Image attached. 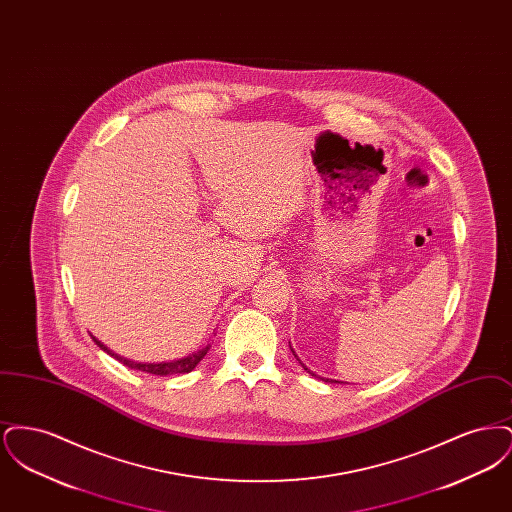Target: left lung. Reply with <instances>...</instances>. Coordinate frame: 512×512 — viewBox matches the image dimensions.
<instances>
[{
  "instance_id": "1",
  "label": "left lung",
  "mask_w": 512,
  "mask_h": 512,
  "mask_svg": "<svg viewBox=\"0 0 512 512\" xmlns=\"http://www.w3.org/2000/svg\"><path fill=\"white\" fill-rule=\"evenodd\" d=\"M290 347H292V345H290ZM293 355H295V351H293ZM295 357H297V355H295ZM297 361H299V359H297ZM299 363H301V361H299ZM301 366H303V368H305V370H307V372H309L311 376H315V378H320V376H317L315 372H311V370H309L307 366L303 365V363H301ZM320 380H324V382H328V384H347V382H338V380H330V378H320Z\"/></svg>"
}]
</instances>
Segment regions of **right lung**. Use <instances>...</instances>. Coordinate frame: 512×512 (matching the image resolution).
Here are the masks:
<instances>
[{"label": "right lung", "instance_id": "add662e5", "mask_svg": "<svg viewBox=\"0 0 512 512\" xmlns=\"http://www.w3.org/2000/svg\"><path fill=\"white\" fill-rule=\"evenodd\" d=\"M94 341L98 343L99 349H103L107 355H111L113 359H117L122 365L132 368V370H140V372H146V374H153V376L188 374V372L194 370L197 363H199V361L207 355V351L211 349V343H207V345L195 349L190 355H186V357H182V359H172V361H163V363H136V361H130V359H126V357L117 355V353L111 351L107 345H103L98 338H94Z\"/></svg>", "mask_w": 512, "mask_h": 512}]
</instances>
